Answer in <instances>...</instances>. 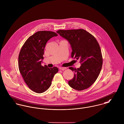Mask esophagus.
I'll list each match as a JSON object with an SVG mask.
<instances>
[{
  "label": "esophagus",
  "instance_id": "34e87169",
  "mask_svg": "<svg viewBox=\"0 0 124 124\" xmlns=\"http://www.w3.org/2000/svg\"><path fill=\"white\" fill-rule=\"evenodd\" d=\"M59 69H60V70H62V71H63V70H66V69H67V68L66 67H60L59 68Z\"/></svg>",
  "mask_w": 124,
  "mask_h": 124
}]
</instances>
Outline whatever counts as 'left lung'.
I'll return each instance as SVG.
<instances>
[{
    "label": "left lung",
    "instance_id": "obj_1",
    "mask_svg": "<svg viewBox=\"0 0 124 124\" xmlns=\"http://www.w3.org/2000/svg\"><path fill=\"white\" fill-rule=\"evenodd\" d=\"M57 33L70 43L71 57L79 60L81 63L79 68H69L75 73L69 85L79 91L88 88L95 82L102 68L103 59L98 42L93 36L82 29L59 30Z\"/></svg>",
    "mask_w": 124,
    "mask_h": 124
}]
</instances>
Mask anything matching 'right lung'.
I'll list each match as a JSON object with an SVG mask.
<instances>
[{
  "instance_id": "add662e5",
  "label": "right lung",
  "mask_w": 124,
  "mask_h": 124,
  "mask_svg": "<svg viewBox=\"0 0 124 124\" xmlns=\"http://www.w3.org/2000/svg\"><path fill=\"white\" fill-rule=\"evenodd\" d=\"M58 36L52 31H40L30 36L22 47L18 57L19 69L24 82L33 91L41 93L48 89L58 68L41 65L46 42Z\"/></svg>"
}]
</instances>
